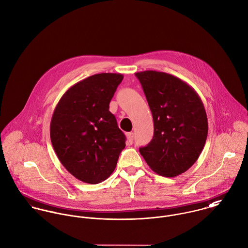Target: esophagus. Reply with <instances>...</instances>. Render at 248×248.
<instances>
[{
	"instance_id": "1",
	"label": "esophagus",
	"mask_w": 248,
	"mask_h": 248,
	"mask_svg": "<svg viewBox=\"0 0 248 248\" xmlns=\"http://www.w3.org/2000/svg\"><path fill=\"white\" fill-rule=\"evenodd\" d=\"M126 139H127V143L131 145L133 143V139H134L133 133L132 132H127L126 133Z\"/></svg>"
}]
</instances>
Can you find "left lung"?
Listing matches in <instances>:
<instances>
[{
	"mask_svg": "<svg viewBox=\"0 0 248 248\" xmlns=\"http://www.w3.org/2000/svg\"><path fill=\"white\" fill-rule=\"evenodd\" d=\"M135 76L143 86L154 123L153 138L140 153L154 172L177 176L197 162L206 143L204 104L196 90L177 77L149 70Z\"/></svg>",
	"mask_w": 248,
	"mask_h": 248,
	"instance_id": "obj_1",
	"label": "left lung"
}]
</instances>
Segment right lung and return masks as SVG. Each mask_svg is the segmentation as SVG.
I'll return each instance as SVG.
<instances>
[{
    "label": "right lung",
    "instance_id": "obj_1",
    "mask_svg": "<svg viewBox=\"0 0 248 248\" xmlns=\"http://www.w3.org/2000/svg\"><path fill=\"white\" fill-rule=\"evenodd\" d=\"M122 74L101 73L71 86L51 117V145L63 167L77 179L98 184L114 171L125 147L109 103Z\"/></svg>",
    "mask_w": 248,
    "mask_h": 248
}]
</instances>
